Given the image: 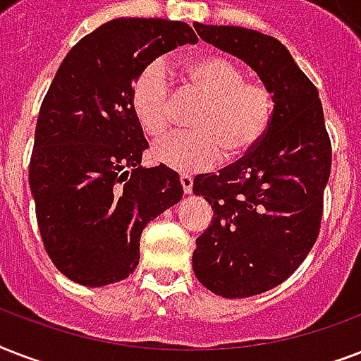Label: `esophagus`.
I'll list each match as a JSON object with an SVG mask.
<instances>
[{"label":"esophagus","mask_w":361,"mask_h":361,"mask_svg":"<svg viewBox=\"0 0 361 361\" xmlns=\"http://www.w3.org/2000/svg\"><path fill=\"white\" fill-rule=\"evenodd\" d=\"M180 183H181V189H183V192H185V195H189V192L192 191V178H191V176L181 174L180 176Z\"/></svg>","instance_id":"esophagus-1"}]
</instances>
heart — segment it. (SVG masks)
<instances>
[{
	"label": "heart",
	"instance_id": "b5f03b06",
	"mask_svg": "<svg viewBox=\"0 0 361 361\" xmlns=\"http://www.w3.org/2000/svg\"><path fill=\"white\" fill-rule=\"evenodd\" d=\"M189 92L204 99L191 118L195 130L172 135L153 146V159L180 172L208 170L225 159L247 157L268 133L275 112L266 84L247 80L245 71L225 56L206 54L185 63ZM130 109L140 129L152 138L172 125V86L163 61L138 73L130 87Z\"/></svg>",
	"mask_w": 361,
	"mask_h": 361
}]
</instances>
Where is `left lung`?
I'll return each mask as SVG.
<instances>
[{
  "label": "left lung",
  "instance_id": "obj_1",
  "mask_svg": "<svg viewBox=\"0 0 361 361\" xmlns=\"http://www.w3.org/2000/svg\"><path fill=\"white\" fill-rule=\"evenodd\" d=\"M195 30L251 65L275 99L274 120L257 149L192 181L195 195L214 209L212 225L197 238L195 275L219 296L249 298L288 279L319 238L330 135L317 87L275 37L238 25Z\"/></svg>",
  "mask_w": 361,
  "mask_h": 361
}]
</instances>
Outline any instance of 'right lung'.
Wrapping results in <instances>:
<instances>
[{
	"mask_svg": "<svg viewBox=\"0 0 361 361\" xmlns=\"http://www.w3.org/2000/svg\"><path fill=\"white\" fill-rule=\"evenodd\" d=\"M197 41L185 22L110 20L71 48L42 99L30 161L37 225L54 266L78 285L129 277L144 226L183 195L178 172L140 166L147 140L130 87L153 59Z\"/></svg>",
	"mask_w": 361,
	"mask_h": 361,
	"instance_id": "obj_1",
	"label": "right lung"
}]
</instances>
